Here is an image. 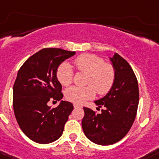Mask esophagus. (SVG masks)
I'll return each mask as SVG.
<instances>
[{"instance_id":"1","label":"esophagus","mask_w":159,"mask_h":159,"mask_svg":"<svg viewBox=\"0 0 159 159\" xmlns=\"http://www.w3.org/2000/svg\"><path fill=\"white\" fill-rule=\"evenodd\" d=\"M73 106H74L75 108H78V107H81V106H80V105H77V104H74L73 105Z\"/></svg>"}]
</instances>
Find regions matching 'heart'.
<instances>
[{
  "instance_id": "obj_1",
  "label": "heart",
  "mask_w": 159,
  "mask_h": 159,
  "mask_svg": "<svg viewBox=\"0 0 159 159\" xmlns=\"http://www.w3.org/2000/svg\"><path fill=\"white\" fill-rule=\"evenodd\" d=\"M74 65L80 72L88 74L86 83L89 86H73L65 93L69 101L82 103L94 97L96 90L98 94H106L114 84L116 70L110 63H105L104 60L93 54H82L74 60ZM57 78L60 84L68 86L73 81V70L67 62H63L57 70Z\"/></svg>"
}]
</instances>
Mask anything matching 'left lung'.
<instances>
[{"label": "left lung", "mask_w": 159, "mask_h": 159, "mask_svg": "<svg viewBox=\"0 0 159 159\" xmlns=\"http://www.w3.org/2000/svg\"><path fill=\"white\" fill-rule=\"evenodd\" d=\"M116 70V80L109 93L95 101L101 109L97 114L83 107L82 127L91 142L109 145L119 142L130 130L138 109L139 92L138 81L128 62L118 53L110 58Z\"/></svg>", "instance_id": "left-lung-1"}]
</instances>
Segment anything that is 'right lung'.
Returning <instances> with one entry per match:
<instances>
[{
    "label": "right lung",
    "instance_id": "obj_1",
    "mask_svg": "<svg viewBox=\"0 0 159 159\" xmlns=\"http://www.w3.org/2000/svg\"><path fill=\"white\" fill-rule=\"evenodd\" d=\"M75 53L60 48H44L20 68L13 87V107L20 128L34 142L51 143L63 134L73 104L62 100L57 107L51 108L47 103L63 97L57 70Z\"/></svg>",
    "mask_w": 159,
    "mask_h": 159
}]
</instances>
